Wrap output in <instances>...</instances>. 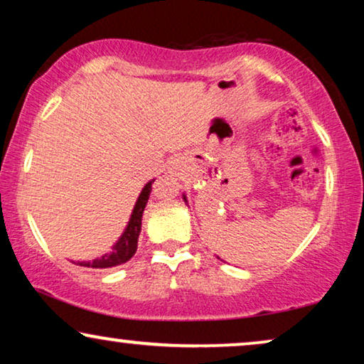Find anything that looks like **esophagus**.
Returning <instances> with one entry per match:
<instances>
[{"mask_svg":"<svg viewBox=\"0 0 364 364\" xmlns=\"http://www.w3.org/2000/svg\"><path fill=\"white\" fill-rule=\"evenodd\" d=\"M178 167V161H173L172 162V168H177Z\"/></svg>","mask_w":364,"mask_h":364,"instance_id":"1","label":"esophagus"}]
</instances>
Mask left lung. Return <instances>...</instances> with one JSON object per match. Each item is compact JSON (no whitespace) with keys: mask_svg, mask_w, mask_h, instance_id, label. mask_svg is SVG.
<instances>
[{"mask_svg":"<svg viewBox=\"0 0 364 364\" xmlns=\"http://www.w3.org/2000/svg\"><path fill=\"white\" fill-rule=\"evenodd\" d=\"M182 198H183V202H186V203H187V197H186V193H183V196H182Z\"/></svg>","mask_w":364,"mask_h":364,"instance_id":"obj_1","label":"left lung"}]
</instances>
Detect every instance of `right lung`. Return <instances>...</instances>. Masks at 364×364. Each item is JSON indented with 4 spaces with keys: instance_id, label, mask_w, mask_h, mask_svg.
Returning <instances> with one entry per match:
<instances>
[{
    "instance_id": "obj_1",
    "label": "right lung",
    "mask_w": 364,
    "mask_h": 364,
    "mask_svg": "<svg viewBox=\"0 0 364 364\" xmlns=\"http://www.w3.org/2000/svg\"><path fill=\"white\" fill-rule=\"evenodd\" d=\"M152 182L154 178L142 187L136 203H134L131 218H129L122 235L119 237L117 242L112 245V250L109 253H104L102 257L94 258L92 262H74L76 265L87 267V268H111V267L122 265V263L131 260L134 253L137 250V240H139V235H141V227H142V213H144V208L147 205L149 196H151Z\"/></svg>"
}]
</instances>
